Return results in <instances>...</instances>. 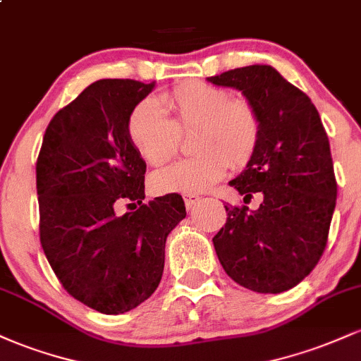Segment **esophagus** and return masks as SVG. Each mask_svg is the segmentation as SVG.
<instances>
[{
    "label": "esophagus",
    "instance_id": "34e87169",
    "mask_svg": "<svg viewBox=\"0 0 361 361\" xmlns=\"http://www.w3.org/2000/svg\"><path fill=\"white\" fill-rule=\"evenodd\" d=\"M202 198L198 197V195H193V193H188L185 195V205H186V210H192L195 205L200 204Z\"/></svg>",
    "mask_w": 361,
    "mask_h": 361
}]
</instances>
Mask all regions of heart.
<instances>
[{
	"mask_svg": "<svg viewBox=\"0 0 361 361\" xmlns=\"http://www.w3.org/2000/svg\"><path fill=\"white\" fill-rule=\"evenodd\" d=\"M154 100L140 102L127 132L132 146L151 166L168 163L180 149L181 135L192 134L190 151L197 156L176 161L151 176L157 193H200L226 175L227 166L250 163L261 139V118L246 98H231L227 90L190 80Z\"/></svg>",
	"mask_w": 361,
	"mask_h": 361,
	"instance_id": "heart-1",
	"label": "heart"
}]
</instances>
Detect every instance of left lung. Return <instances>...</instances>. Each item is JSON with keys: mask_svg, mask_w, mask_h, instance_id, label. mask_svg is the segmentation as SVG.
<instances>
[{"mask_svg": "<svg viewBox=\"0 0 361 361\" xmlns=\"http://www.w3.org/2000/svg\"><path fill=\"white\" fill-rule=\"evenodd\" d=\"M207 80L241 91L261 118L258 149L229 185L244 202L261 192L263 204L255 212L224 205L227 221L212 239L215 252L241 287L285 292L316 268L326 250L338 195L329 139L310 98L271 66Z\"/></svg>", "mask_w": 361, "mask_h": 361, "instance_id": "1", "label": "left lung"}]
</instances>
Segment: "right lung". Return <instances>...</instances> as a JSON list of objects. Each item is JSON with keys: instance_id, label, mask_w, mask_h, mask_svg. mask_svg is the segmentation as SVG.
<instances>
[{"instance_id": "1", "label": "right lung", "mask_w": 361, "mask_h": 361, "mask_svg": "<svg viewBox=\"0 0 361 361\" xmlns=\"http://www.w3.org/2000/svg\"><path fill=\"white\" fill-rule=\"evenodd\" d=\"M152 88L94 81L54 115L37 157L42 250L66 292L102 314H123L154 293L168 234L186 217L178 193L142 202L146 163L127 123ZM120 203L131 212L118 216Z\"/></svg>"}]
</instances>
